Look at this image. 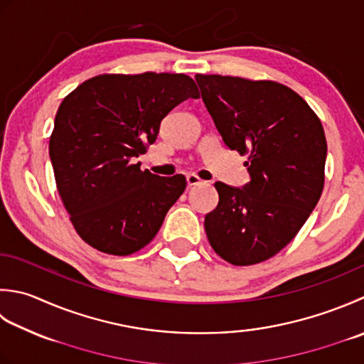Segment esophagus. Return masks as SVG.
<instances>
[{"instance_id": "esophagus-1", "label": "esophagus", "mask_w": 364, "mask_h": 364, "mask_svg": "<svg viewBox=\"0 0 364 364\" xmlns=\"http://www.w3.org/2000/svg\"><path fill=\"white\" fill-rule=\"evenodd\" d=\"M186 180H188L189 186H197V184H202V183H203V181L200 180V178H198L196 173H189V175L186 176Z\"/></svg>"}]
</instances>
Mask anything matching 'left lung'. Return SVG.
Here are the masks:
<instances>
[{
  "label": "left lung",
  "instance_id": "left-lung-1",
  "mask_svg": "<svg viewBox=\"0 0 364 364\" xmlns=\"http://www.w3.org/2000/svg\"><path fill=\"white\" fill-rule=\"evenodd\" d=\"M196 82L225 146L247 154L251 178L243 188L215 183L219 203L205 216L206 237L232 265L268 260L295 238L322 196V123L277 82L203 74Z\"/></svg>",
  "mask_w": 364,
  "mask_h": 364
}]
</instances>
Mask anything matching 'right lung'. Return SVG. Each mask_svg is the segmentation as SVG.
I'll use <instances>...</instances> for the list:
<instances>
[{
    "label": "right lung",
    "mask_w": 364,
    "mask_h": 364,
    "mask_svg": "<svg viewBox=\"0 0 364 364\" xmlns=\"http://www.w3.org/2000/svg\"><path fill=\"white\" fill-rule=\"evenodd\" d=\"M198 90L184 74H104L63 99L48 153L56 188L80 238L129 255L159 232L186 189L183 175L159 176L134 158L158 139L161 121Z\"/></svg>",
    "instance_id": "obj_1"
}]
</instances>
